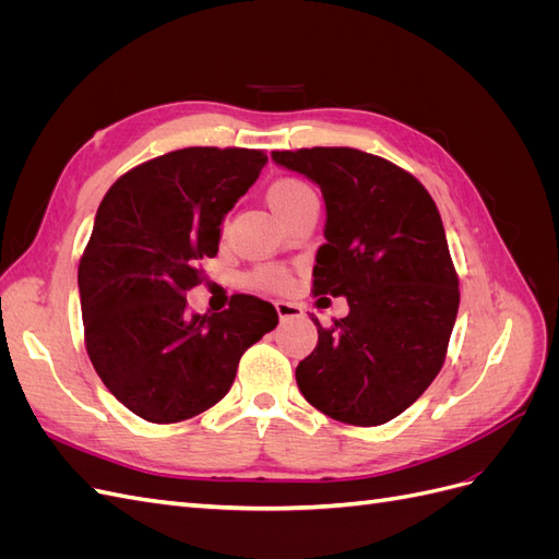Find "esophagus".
I'll return each instance as SVG.
<instances>
[{
  "instance_id": "esophagus-1",
  "label": "esophagus",
  "mask_w": 559,
  "mask_h": 559,
  "mask_svg": "<svg viewBox=\"0 0 559 559\" xmlns=\"http://www.w3.org/2000/svg\"><path fill=\"white\" fill-rule=\"evenodd\" d=\"M275 310H277V314H280L282 321L292 319V317H298V314L302 312L300 306H296V302H289V300H277V302H275Z\"/></svg>"
}]
</instances>
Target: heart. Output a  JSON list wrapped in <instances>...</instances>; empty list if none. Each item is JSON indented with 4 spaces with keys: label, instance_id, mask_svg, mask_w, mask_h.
I'll return each mask as SVG.
<instances>
[{
    "label": "heart",
    "instance_id": "b5f03b06",
    "mask_svg": "<svg viewBox=\"0 0 559 559\" xmlns=\"http://www.w3.org/2000/svg\"><path fill=\"white\" fill-rule=\"evenodd\" d=\"M310 193L312 191L308 183L298 179H280L267 189V205L273 207L277 216H286ZM251 282L261 289H286L292 284V273L282 265H261L259 270H253Z\"/></svg>",
    "mask_w": 559,
    "mask_h": 559
}]
</instances>
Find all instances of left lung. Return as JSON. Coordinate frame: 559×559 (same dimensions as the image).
<instances>
[{
  "label": "left lung",
  "instance_id": "obj_1",
  "mask_svg": "<svg viewBox=\"0 0 559 559\" xmlns=\"http://www.w3.org/2000/svg\"><path fill=\"white\" fill-rule=\"evenodd\" d=\"M277 165L319 183L326 245L314 296H345L349 314L317 324L296 368L298 389L324 415L378 427L413 405L443 368L460 310V277L441 214L403 167L349 146L273 151Z\"/></svg>",
  "mask_w": 559,
  "mask_h": 559
}]
</instances>
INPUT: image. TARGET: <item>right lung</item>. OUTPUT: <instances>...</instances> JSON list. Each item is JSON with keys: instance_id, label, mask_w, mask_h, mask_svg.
I'll use <instances>...</instances> for the list:
<instances>
[{"instance_id": "1", "label": "right lung", "mask_w": 559, "mask_h": 559, "mask_svg": "<svg viewBox=\"0 0 559 559\" xmlns=\"http://www.w3.org/2000/svg\"><path fill=\"white\" fill-rule=\"evenodd\" d=\"M261 148L189 146L132 167L99 202L79 261L83 341L99 380L154 425L222 401L242 354L277 326L270 302L235 294L193 314L186 292L218 251L224 214L259 179Z\"/></svg>"}]
</instances>
